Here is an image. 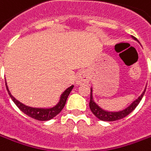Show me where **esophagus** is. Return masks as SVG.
I'll return each instance as SVG.
<instances>
[{
	"label": "esophagus",
	"instance_id": "esophagus-1",
	"mask_svg": "<svg viewBox=\"0 0 151 151\" xmlns=\"http://www.w3.org/2000/svg\"><path fill=\"white\" fill-rule=\"evenodd\" d=\"M89 82V77L87 72H81L76 78V83L78 84L88 83Z\"/></svg>",
	"mask_w": 151,
	"mask_h": 151
}]
</instances>
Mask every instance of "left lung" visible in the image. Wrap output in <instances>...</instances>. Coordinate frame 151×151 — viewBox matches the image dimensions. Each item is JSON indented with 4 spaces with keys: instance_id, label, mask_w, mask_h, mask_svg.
<instances>
[{
    "instance_id": "left-lung-1",
    "label": "left lung",
    "mask_w": 151,
    "mask_h": 151,
    "mask_svg": "<svg viewBox=\"0 0 151 151\" xmlns=\"http://www.w3.org/2000/svg\"><path fill=\"white\" fill-rule=\"evenodd\" d=\"M135 40H136L135 37H133ZM145 92V90L144 91V93L141 94L138 99H136V101H134L132 102L131 106H129L127 109L125 110L121 111H117V112H109V111H106L101 109L94 102L93 100V96H92V90H91V96H90V102H89V107L92 111L93 114L97 116V118L100 119L101 121H105V122H113V121H117L120 119L124 118L125 116H127V115H129L132 111L135 110L137 105L140 103V100L142 99V97L144 96V93Z\"/></svg>"
}]
</instances>
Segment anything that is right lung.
<instances>
[{
	"instance_id": "1",
	"label": "right lung",
	"mask_w": 151,
	"mask_h": 151,
	"mask_svg": "<svg viewBox=\"0 0 151 151\" xmlns=\"http://www.w3.org/2000/svg\"><path fill=\"white\" fill-rule=\"evenodd\" d=\"M6 87L8 93H9L10 97H11L12 101L15 102V104L18 106V108H19V110L21 111L22 112H24L25 115L29 116V117H31L33 119H35V120H38V121H48V120L54 118L55 116H57L63 110V108L64 107L66 101H67L69 93H70L72 89L73 88V86H71V87H69L68 88L66 89L63 92L62 96H61V98H60V101H59V102L54 107L50 108V109H41V108H33V107H29V106H27L20 103L19 101H17L15 97L11 95V93H10V91L8 89L6 83Z\"/></svg>"
}]
</instances>
